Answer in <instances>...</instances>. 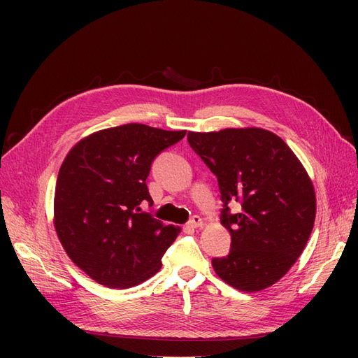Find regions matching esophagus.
<instances>
[{"instance_id":"34e87169","label":"esophagus","mask_w":358,"mask_h":358,"mask_svg":"<svg viewBox=\"0 0 358 358\" xmlns=\"http://www.w3.org/2000/svg\"><path fill=\"white\" fill-rule=\"evenodd\" d=\"M188 225L192 227V229H200V227H203V220L199 215H194L192 218L188 221Z\"/></svg>"}]
</instances>
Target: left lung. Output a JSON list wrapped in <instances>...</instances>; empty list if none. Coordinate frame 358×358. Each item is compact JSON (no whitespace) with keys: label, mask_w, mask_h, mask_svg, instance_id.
Wrapping results in <instances>:
<instances>
[{"label":"left lung","mask_w":358,"mask_h":358,"mask_svg":"<svg viewBox=\"0 0 358 358\" xmlns=\"http://www.w3.org/2000/svg\"><path fill=\"white\" fill-rule=\"evenodd\" d=\"M188 143L218 178L230 231V254L213 258L215 273L236 289L272 287L297 262L313 229L312 180L282 138L263 128L188 133ZM241 203L230 214L228 203Z\"/></svg>","instance_id":"8db88e82"}]
</instances>
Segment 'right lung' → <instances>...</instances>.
<instances>
[{
	"mask_svg": "<svg viewBox=\"0 0 358 358\" xmlns=\"http://www.w3.org/2000/svg\"><path fill=\"white\" fill-rule=\"evenodd\" d=\"M187 134L125 124L76 143L58 173L53 225L71 262L95 282L129 288L161 268L180 233L142 212L154 158Z\"/></svg>",
	"mask_w": 358,
	"mask_h": 358,
	"instance_id": "1",
	"label": "right lung"
}]
</instances>
